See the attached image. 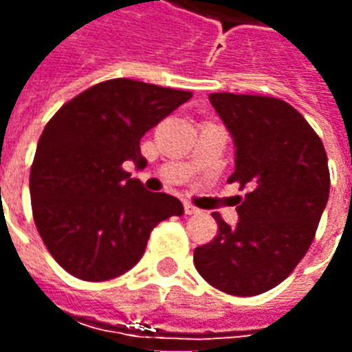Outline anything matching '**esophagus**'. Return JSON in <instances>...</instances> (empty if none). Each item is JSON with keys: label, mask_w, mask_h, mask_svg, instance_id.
Instances as JSON below:
<instances>
[{"label": "esophagus", "mask_w": 352, "mask_h": 352, "mask_svg": "<svg viewBox=\"0 0 352 352\" xmlns=\"http://www.w3.org/2000/svg\"><path fill=\"white\" fill-rule=\"evenodd\" d=\"M199 209L198 207H194L192 204H184V214H198Z\"/></svg>", "instance_id": "1"}]
</instances>
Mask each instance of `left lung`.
<instances>
[{
  "mask_svg": "<svg viewBox=\"0 0 352 352\" xmlns=\"http://www.w3.org/2000/svg\"><path fill=\"white\" fill-rule=\"evenodd\" d=\"M209 101L236 145L230 183L239 222L232 228L213 213L219 232L194 251L199 275L232 296L277 287L305 256L330 194L324 145L287 101L249 94H211Z\"/></svg>",
  "mask_w": 352,
  "mask_h": 352,
  "instance_id": "1",
  "label": "left lung"
}]
</instances>
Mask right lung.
<instances>
[{
    "label": "right lung",
    "instance_id": "obj_1",
    "mask_svg": "<svg viewBox=\"0 0 352 352\" xmlns=\"http://www.w3.org/2000/svg\"><path fill=\"white\" fill-rule=\"evenodd\" d=\"M192 92L111 79L60 107L30 171L37 232L58 264L82 280H109L138 264L153 228L183 204L148 192L124 162L146 166L139 141Z\"/></svg>",
    "mask_w": 352,
    "mask_h": 352
}]
</instances>
